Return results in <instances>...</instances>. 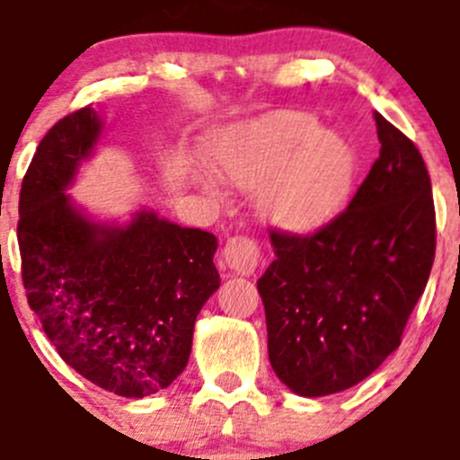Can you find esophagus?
I'll return each mask as SVG.
<instances>
[{
    "mask_svg": "<svg viewBox=\"0 0 460 460\" xmlns=\"http://www.w3.org/2000/svg\"><path fill=\"white\" fill-rule=\"evenodd\" d=\"M222 262L235 274H253L261 262V244L249 235H231L222 249Z\"/></svg>",
    "mask_w": 460,
    "mask_h": 460,
    "instance_id": "obj_1",
    "label": "esophagus"
}]
</instances>
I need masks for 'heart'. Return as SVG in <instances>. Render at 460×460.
<instances>
[{"label":"heart","mask_w":460,"mask_h":460,"mask_svg":"<svg viewBox=\"0 0 460 460\" xmlns=\"http://www.w3.org/2000/svg\"><path fill=\"white\" fill-rule=\"evenodd\" d=\"M217 164L229 181L261 190L271 225L307 231L328 222L349 198L358 157L343 137L321 130L305 111H276L217 144Z\"/></svg>","instance_id":"b5f03b06"}]
</instances>
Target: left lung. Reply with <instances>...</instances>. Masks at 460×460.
Segmentation results:
<instances>
[{"mask_svg": "<svg viewBox=\"0 0 460 460\" xmlns=\"http://www.w3.org/2000/svg\"><path fill=\"white\" fill-rule=\"evenodd\" d=\"M380 157L350 204L312 234L271 231L258 279L279 380L319 398L371 376L402 341L436 253L431 180L420 150L376 111Z\"/></svg>", "mask_w": 460, "mask_h": 460, "instance_id": "left-lung-1", "label": "left lung"}]
</instances>
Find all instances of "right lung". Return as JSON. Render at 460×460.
<instances>
[{"mask_svg": "<svg viewBox=\"0 0 460 460\" xmlns=\"http://www.w3.org/2000/svg\"><path fill=\"white\" fill-rule=\"evenodd\" d=\"M101 135L92 105L44 135L22 180L17 243L26 301L75 373L146 398L186 368L193 328L220 288L216 235L141 211L128 226L87 220L62 190Z\"/></svg>", "mask_w": 460, "mask_h": 460, "instance_id": "add662e5", "label": "right lung"}]
</instances>
